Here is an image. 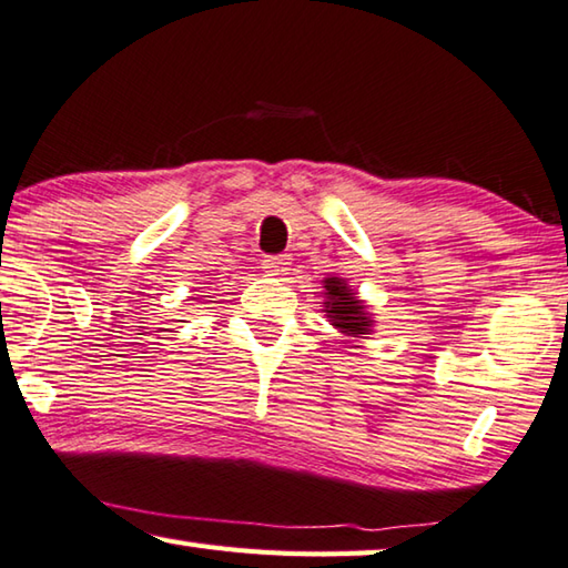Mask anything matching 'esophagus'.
Masks as SVG:
<instances>
[{
    "mask_svg": "<svg viewBox=\"0 0 568 568\" xmlns=\"http://www.w3.org/2000/svg\"><path fill=\"white\" fill-rule=\"evenodd\" d=\"M287 265H291V257L287 255H267L263 261V267L271 275H285Z\"/></svg>",
    "mask_w": 568,
    "mask_h": 568,
    "instance_id": "esophagus-1",
    "label": "esophagus"
}]
</instances>
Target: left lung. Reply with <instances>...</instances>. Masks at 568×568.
I'll return each mask as SVG.
<instances>
[{
    "label": "left lung",
    "instance_id": "8db88e82",
    "mask_svg": "<svg viewBox=\"0 0 568 568\" xmlns=\"http://www.w3.org/2000/svg\"><path fill=\"white\" fill-rule=\"evenodd\" d=\"M325 291H327L325 313L329 320H333V325L347 335H367V329L373 323H369V315L365 313L363 303L357 301L355 293L347 287V283L339 281V277H327Z\"/></svg>",
    "mask_w": 568,
    "mask_h": 568
}]
</instances>
